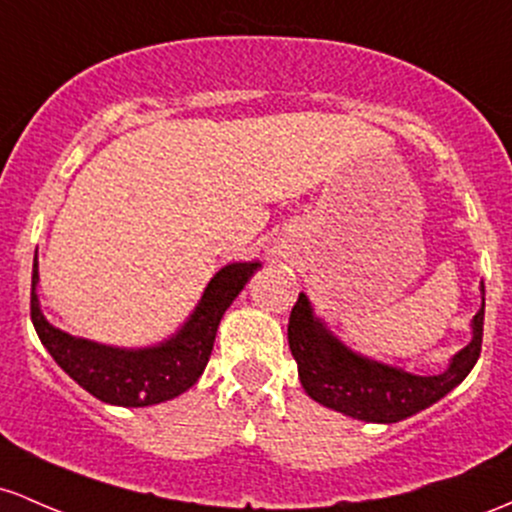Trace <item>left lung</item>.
<instances>
[{
    "label": "left lung",
    "instance_id": "obj_1",
    "mask_svg": "<svg viewBox=\"0 0 512 512\" xmlns=\"http://www.w3.org/2000/svg\"><path fill=\"white\" fill-rule=\"evenodd\" d=\"M484 294V286H481ZM484 306L471 320V338L442 374L418 376L357 355L313 316L306 294H299L289 316V347L299 379L313 401L367 423H398L425 411L474 369L484 340Z\"/></svg>",
    "mask_w": 512,
    "mask_h": 512
}]
</instances>
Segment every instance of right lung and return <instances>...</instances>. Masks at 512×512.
<instances>
[{
	"mask_svg": "<svg viewBox=\"0 0 512 512\" xmlns=\"http://www.w3.org/2000/svg\"><path fill=\"white\" fill-rule=\"evenodd\" d=\"M260 262L226 265L206 286L192 318L170 340L143 350H119L99 342L72 338L50 325L38 303V265L31 277V320L50 357L84 391L111 406L143 408L170 401L192 389L209 362L218 323Z\"/></svg>",
	"mask_w": 512,
	"mask_h": 512,
	"instance_id": "add662e5",
	"label": "right lung"
}]
</instances>
